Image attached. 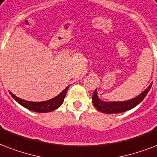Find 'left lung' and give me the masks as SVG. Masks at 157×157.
Wrapping results in <instances>:
<instances>
[{
    "label": "left lung",
    "mask_w": 157,
    "mask_h": 157,
    "mask_svg": "<svg viewBox=\"0 0 157 157\" xmlns=\"http://www.w3.org/2000/svg\"><path fill=\"white\" fill-rule=\"evenodd\" d=\"M151 87V84L144 92H142L140 95L136 97L133 99L126 101H111V102H106V101H103L101 100L98 97L97 89H96L92 94V103L98 110L105 114H117V113L127 111L132 108L135 107L136 105H138L145 98Z\"/></svg>",
    "instance_id": "left-lung-1"
}]
</instances>
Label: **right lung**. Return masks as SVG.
Here are the masks:
<instances>
[{"label": "right lung", "instance_id": "add662e5", "mask_svg": "<svg viewBox=\"0 0 157 157\" xmlns=\"http://www.w3.org/2000/svg\"><path fill=\"white\" fill-rule=\"evenodd\" d=\"M68 88H69V87H66L63 92H60L59 95L56 96V98H52L51 100L46 101H42V102H33V101H24L23 99L17 98L16 96H14L11 92H10V93L12 96V98H14L17 102L23 105L24 107L27 108L28 110H33V111H35V112L46 113L55 110L62 105V103H63L64 99L65 98V95H66Z\"/></svg>", "mask_w": 157, "mask_h": 157}]
</instances>
